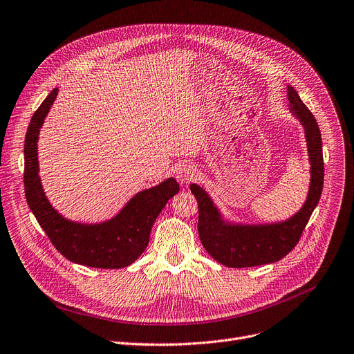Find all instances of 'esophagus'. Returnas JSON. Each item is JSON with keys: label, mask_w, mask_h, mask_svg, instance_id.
<instances>
[{"label": "esophagus", "mask_w": 354, "mask_h": 354, "mask_svg": "<svg viewBox=\"0 0 354 354\" xmlns=\"http://www.w3.org/2000/svg\"><path fill=\"white\" fill-rule=\"evenodd\" d=\"M196 176V167L193 164H183L177 168L176 177L181 184H189Z\"/></svg>", "instance_id": "1"}]
</instances>
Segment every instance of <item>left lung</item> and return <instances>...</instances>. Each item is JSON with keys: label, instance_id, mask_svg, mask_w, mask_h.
<instances>
[{"label": "left lung", "instance_id": "obj_1", "mask_svg": "<svg viewBox=\"0 0 354 354\" xmlns=\"http://www.w3.org/2000/svg\"><path fill=\"white\" fill-rule=\"evenodd\" d=\"M290 106L306 128L311 162V184L306 205L290 221L265 226L225 225L221 214L203 189L192 184L190 190L198 203V236L209 255L230 268H248L272 263L297 246L318 203L324 184L322 132L311 111L302 104L297 91L288 88Z\"/></svg>", "mask_w": 354, "mask_h": 354}]
</instances>
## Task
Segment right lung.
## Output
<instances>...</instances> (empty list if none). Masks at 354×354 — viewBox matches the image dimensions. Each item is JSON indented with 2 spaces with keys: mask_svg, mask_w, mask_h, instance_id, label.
Instances as JSON below:
<instances>
[{
  "mask_svg": "<svg viewBox=\"0 0 354 354\" xmlns=\"http://www.w3.org/2000/svg\"><path fill=\"white\" fill-rule=\"evenodd\" d=\"M53 89L32 115L24 141V192L28 207L50 242L71 262L104 269L124 268L136 262L149 242V233L167 201L180 192L174 178L144 190L109 222L82 225L66 221L48 203L39 177L37 138L44 118L53 105Z\"/></svg>",
  "mask_w": 354,
  "mask_h": 354,
  "instance_id": "1",
  "label": "right lung"
}]
</instances>
